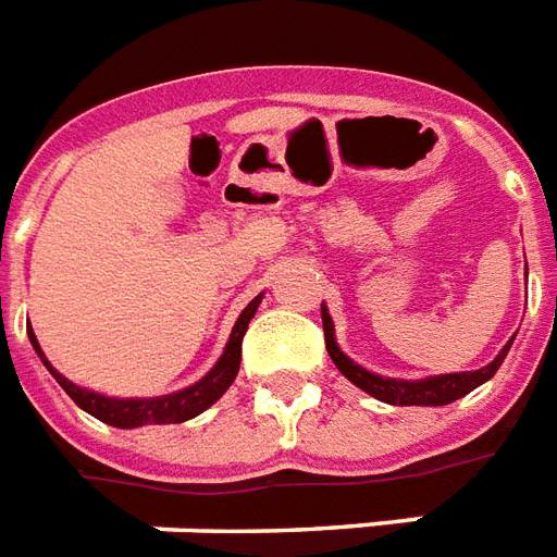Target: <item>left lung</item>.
<instances>
[{
	"label": "left lung",
	"instance_id": "1",
	"mask_svg": "<svg viewBox=\"0 0 557 557\" xmlns=\"http://www.w3.org/2000/svg\"><path fill=\"white\" fill-rule=\"evenodd\" d=\"M321 321H324V345H327V354L331 360L336 362L345 377L351 383H357L362 393L374 395L377 401H386V405L398 407H440L451 405L457 398H463L467 393H472L475 386H481L484 381H490L493 374L498 372V366L505 360V354L510 348V339L498 357L484 369L478 372H460V374H440V377H425V381H395V377H381V374L366 372L362 366H357L354 360H348L345 354L339 351V345L333 339V321L327 315V310L321 307Z\"/></svg>",
	"mask_w": 557,
	"mask_h": 557
}]
</instances>
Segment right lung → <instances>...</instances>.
<instances>
[{"label": "right lung", "mask_w": 557, "mask_h": 557, "mask_svg": "<svg viewBox=\"0 0 557 557\" xmlns=\"http://www.w3.org/2000/svg\"><path fill=\"white\" fill-rule=\"evenodd\" d=\"M259 298H253L247 304L242 315H238L236 327L230 333V342H226L224 354H221V360L215 362V369L206 374L203 381H197L195 386H188V389H180L174 395H162V398H109V395L100 393H88V389H82L76 383H70L64 374H59L49 360L40 351V345H37L35 333H28V339L35 345V351L40 354V360L47 366L52 377L61 383V389L76 401V405L90 413L94 419H100L106 425L114 428H141V425H180L185 419H195L197 413H203L206 407H212L226 393V386L236 381L238 374V362H242V339H245V331L250 319H253V312H257Z\"/></svg>", "instance_id": "right-lung-1"}]
</instances>
